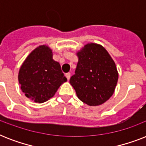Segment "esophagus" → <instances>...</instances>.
<instances>
[{"mask_svg": "<svg viewBox=\"0 0 146 146\" xmlns=\"http://www.w3.org/2000/svg\"><path fill=\"white\" fill-rule=\"evenodd\" d=\"M65 76H66V79H67V80H70V73H66V74H65Z\"/></svg>", "mask_w": 146, "mask_h": 146, "instance_id": "34e87169", "label": "esophagus"}]
</instances>
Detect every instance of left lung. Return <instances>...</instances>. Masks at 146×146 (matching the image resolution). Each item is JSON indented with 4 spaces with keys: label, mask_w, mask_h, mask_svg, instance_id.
Returning <instances> with one entry per match:
<instances>
[{
    "label": "left lung",
    "mask_w": 146,
    "mask_h": 146,
    "mask_svg": "<svg viewBox=\"0 0 146 146\" xmlns=\"http://www.w3.org/2000/svg\"><path fill=\"white\" fill-rule=\"evenodd\" d=\"M75 74L70 83L78 98L90 106L103 104L113 94L118 80L115 63L100 44H88L77 53Z\"/></svg>",
    "instance_id": "obj_1"
}]
</instances>
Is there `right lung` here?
Returning <instances> with one entry per match:
<instances>
[{"mask_svg": "<svg viewBox=\"0 0 146 146\" xmlns=\"http://www.w3.org/2000/svg\"><path fill=\"white\" fill-rule=\"evenodd\" d=\"M52 56L48 47L41 45L31 52L19 70L18 80L22 91L37 103L52 98L60 86L66 81L60 65Z\"/></svg>", "mask_w": 146, "mask_h": 146, "instance_id": "right-lung-1", "label": "right lung"}]
</instances>
